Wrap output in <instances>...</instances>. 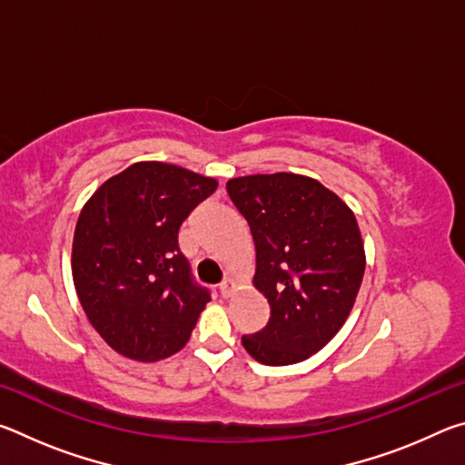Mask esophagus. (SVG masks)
<instances>
[{"label":"esophagus","mask_w":465,"mask_h":465,"mask_svg":"<svg viewBox=\"0 0 465 465\" xmlns=\"http://www.w3.org/2000/svg\"><path fill=\"white\" fill-rule=\"evenodd\" d=\"M233 291H238V281L235 279H225L222 285H219V293L223 297H232Z\"/></svg>","instance_id":"obj_1"}]
</instances>
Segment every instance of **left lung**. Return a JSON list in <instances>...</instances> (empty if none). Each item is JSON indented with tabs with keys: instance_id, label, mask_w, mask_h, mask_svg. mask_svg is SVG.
Returning <instances> with one entry per match:
<instances>
[{
	"instance_id": "8db88e82",
	"label": "left lung",
	"mask_w": 465,
	"mask_h": 465,
	"mask_svg": "<svg viewBox=\"0 0 465 465\" xmlns=\"http://www.w3.org/2000/svg\"><path fill=\"white\" fill-rule=\"evenodd\" d=\"M256 246L252 279L271 318L242 344L262 365H293L332 341L355 305L365 246L352 209L316 178L277 172L227 180Z\"/></svg>"
}]
</instances>
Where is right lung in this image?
Segmentation results:
<instances>
[{
  "label": "right lung",
  "instance_id": "right-lung-1",
  "mask_svg": "<svg viewBox=\"0 0 465 465\" xmlns=\"http://www.w3.org/2000/svg\"><path fill=\"white\" fill-rule=\"evenodd\" d=\"M217 184L176 163L137 162L85 201L74 285L90 324L119 355L155 363L191 338L211 297L191 281L178 233Z\"/></svg>",
  "mask_w": 465,
  "mask_h": 465
}]
</instances>
